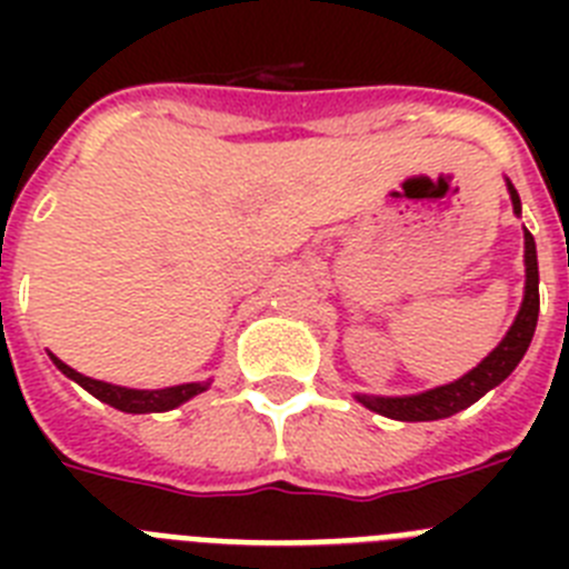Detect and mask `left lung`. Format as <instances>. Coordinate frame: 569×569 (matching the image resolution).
Listing matches in <instances>:
<instances>
[{
  "label": "left lung",
  "instance_id": "8db88e82",
  "mask_svg": "<svg viewBox=\"0 0 569 569\" xmlns=\"http://www.w3.org/2000/svg\"><path fill=\"white\" fill-rule=\"evenodd\" d=\"M510 199L512 210L521 213V199L510 182ZM525 264H527V284H525V301L521 310L512 321V328L501 339V345L481 361L479 367H472L470 373L461 376L459 381L436 390H427L419 396H405V399H379V396H359L365 407H370L373 413L387 416V419L399 421H436L447 419V416L459 413L472 401H479L487 390L507 379L516 370L521 359H525L527 347H530L532 333H536V321H539V259H536V241H532L530 230H525Z\"/></svg>",
  "mask_w": 569,
  "mask_h": 569
}]
</instances>
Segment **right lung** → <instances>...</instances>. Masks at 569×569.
<instances>
[{"instance_id": "add662e5", "label": "right lung", "mask_w": 569, "mask_h": 569, "mask_svg": "<svg viewBox=\"0 0 569 569\" xmlns=\"http://www.w3.org/2000/svg\"><path fill=\"white\" fill-rule=\"evenodd\" d=\"M50 359H53V365H57L68 379L82 385L88 393H93L99 401L116 407V410H122V413H164V410H173V407L184 405V401L193 399L196 393H202L204 387H208V385H179V387H164V390H128V387L88 379V376L77 373V370L64 365V361H59L57 356H50Z\"/></svg>"}]
</instances>
